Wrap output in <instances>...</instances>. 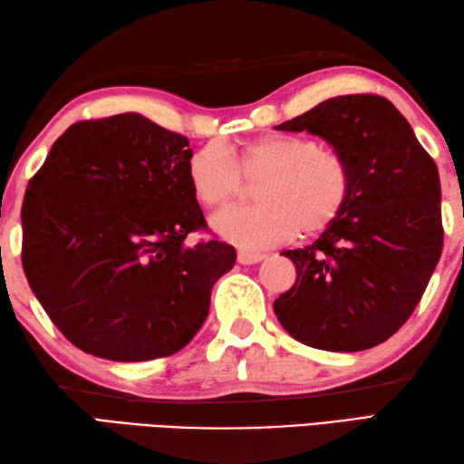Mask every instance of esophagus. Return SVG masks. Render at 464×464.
Wrapping results in <instances>:
<instances>
[{"label": "esophagus", "mask_w": 464, "mask_h": 464, "mask_svg": "<svg viewBox=\"0 0 464 464\" xmlns=\"http://www.w3.org/2000/svg\"><path fill=\"white\" fill-rule=\"evenodd\" d=\"M265 259V253H259V251H239L237 253V261L241 265H255Z\"/></svg>", "instance_id": "34e87169"}]
</instances>
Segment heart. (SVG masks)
Returning a JSON list of instances; mask_svg holds the SVG:
<instances>
[{
	"instance_id": "obj_1",
	"label": "heart",
	"mask_w": 464,
	"mask_h": 464,
	"mask_svg": "<svg viewBox=\"0 0 464 464\" xmlns=\"http://www.w3.org/2000/svg\"><path fill=\"white\" fill-rule=\"evenodd\" d=\"M195 199L223 209L255 183L259 205L227 209L213 217V229L243 249L273 247L295 235L313 237L327 229L347 205L353 175L339 151L303 135H263L227 153L205 145L187 160Z\"/></svg>"
}]
</instances>
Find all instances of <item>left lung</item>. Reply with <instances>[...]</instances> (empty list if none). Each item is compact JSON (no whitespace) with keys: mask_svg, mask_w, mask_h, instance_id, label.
<instances>
[{"mask_svg":"<svg viewBox=\"0 0 464 464\" xmlns=\"http://www.w3.org/2000/svg\"><path fill=\"white\" fill-rule=\"evenodd\" d=\"M275 130L323 137L353 175L337 221L307 247L281 253L297 281L273 303L275 314L309 347L371 349L407 323L440 259L437 163L397 107L374 93L333 97Z\"/></svg>","mask_w":464,"mask_h":464,"instance_id":"1","label":"left lung"}]
</instances>
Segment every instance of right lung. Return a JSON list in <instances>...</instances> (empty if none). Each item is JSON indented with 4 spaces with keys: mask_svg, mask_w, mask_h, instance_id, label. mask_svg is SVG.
<instances>
[{
    "mask_svg": "<svg viewBox=\"0 0 464 464\" xmlns=\"http://www.w3.org/2000/svg\"><path fill=\"white\" fill-rule=\"evenodd\" d=\"M187 137L140 113L73 123L29 179L22 263L69 343L133 362L183 349L237 253L207 229L187 179Z\"/></svg>",
    "mask_w": 464,
    "mask_h": 464,
    "instance_id": "right-lung-1",
    "label": "right lung"
}]
</instances>
